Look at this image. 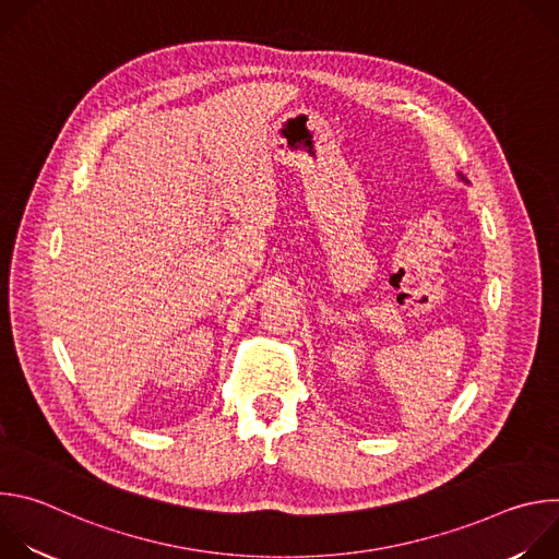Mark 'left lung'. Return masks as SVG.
I'll use <instances>...</instances> for the list:
<instances>
[{
    "mask_svg": "<svg viewBox=\"0 0 559 559\" xmlns=\"http://www.w3.org/2000/svg\"><path fill=\"white\" fill-rule=\"evenodd\" d=\"M457 177H460V181H464V183H468V181H466V179H464V177H462V175H460V173H457Z\"/></svg>",
    "mask_w": 559,
    "mask_h": 559,
    "instance_id": "8db88e82",
    "label": "left lung"
}]
</instances>
